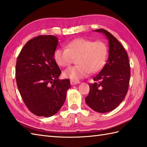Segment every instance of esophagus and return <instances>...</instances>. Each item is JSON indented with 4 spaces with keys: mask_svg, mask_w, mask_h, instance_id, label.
Listing matches in <instances>:
<instances>
[{
    "mask_svg": "<svg viewBox=\"0 0 147 147\" xmlns=\"http://www.w3.org/2000/svg\"><path fill=\"white\" fill-rule=\"evenodd\" d=\"M81 82L80 81H78V80H71V85H77V84H79Z\"/></svg>",
    "mask_w": 147,
    "mask_h": 147,
    "instance_id": "esophagus-1",
    "label": "esophagus"
}]
</instances>
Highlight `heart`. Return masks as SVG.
<instances>
[{
  "mask_svg": "<svg viewBox=\"0 0 147 147\" xmlns=\"http://www.w3.org/2000/svg\"><path fill=\"white\" fill-rule=\"evenodd\" d=\"M107 57V47L105 43L83 38L71 40L65 45V49H56L54 54L55 62L61 67L69 66L76 58L78 64L63 72L65 78L73 80L86 77L90 72H98L105 65Z\"/></svg>",
  "mask_w": 147,
  "mask_h": 147,
  "instance_id": "b5f03b06",
  "label": "heart"
}]
</instances>
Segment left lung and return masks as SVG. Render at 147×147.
Returning a JSON list of instances; mask_svg holds the SVG:
<instances>
[{"instance_id":"1","label":"left lung","mask_w":147,"mask_h":147,"mask_svg":"<svg viewBox=\"0 0 147 147\" xmlns=\"http://www.w3.org/2000/svg\"><path fill=\"white\" fill-rule=\"evenodd\" d=\"M104 33L109 40V57L102 70L90 83L85 102L93 111L105 113L111 111L123 101L130 80L128 55L120 42L104 29L95 30Z\"/></svg>"}]
</instances>
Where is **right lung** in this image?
I'll return each mask as SVG.
<instances>
[{"mask_svg":"<svg viewBox=\"0 0 147 147\" xmlns=\"http://www.w3.org/2000/svg\"><path fill=\"white\" fill-rule=\"evenodd\" d=\"M57 45L55 36H38L26 43L17 59L18 90L27 108L38 116L57 113L70 88L68 79H58L61 71L54 59Z\"/></svg>","mask_w":147,"mask_h":147,"instance_id":"add662e5","label":"right lung"}]
</instances>
